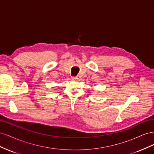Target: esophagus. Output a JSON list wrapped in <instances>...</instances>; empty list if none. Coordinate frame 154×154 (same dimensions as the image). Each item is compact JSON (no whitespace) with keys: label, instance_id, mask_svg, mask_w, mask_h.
Returning <instances> with one entry per match:
<instances>
[{"label":"esophagus","instance_id":"esophagus-1","mask_svg":"<svg viewBox=\"0 0 154 154\" xmlns=\"http://www.w3.org/2000/svg\"><path fill=\"white\" fill-rule=\"evenodd\" d=\"M72 80H78V78L74 76V77H72Z\"/></svg>","mask_w":154,"mask_h":154}]
</instances>
